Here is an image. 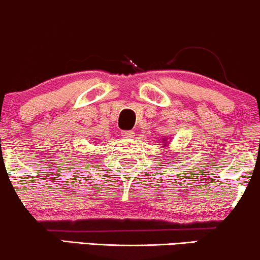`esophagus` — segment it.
I'll return each instance as SVG.
<instances>
[{
  "mask_svg": "<svg viewBox=\"0 0 260 260\" xmlns=\"http://www.w3.org/2000/svg\"><path fill=\"white\" fill-rule=\"evenodd\" d=\"M121 136H124L125 139H133V137H135V131L134 130L121 131Z\"/></svg>",
  "mask_w": 260,
  "mask_h": 260,
  "instance_id": "esophagus-1",
  "label": "esophagus"
}]
</instances>
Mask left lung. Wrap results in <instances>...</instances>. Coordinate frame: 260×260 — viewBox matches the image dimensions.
I'll return each instance as SVG.
<instances>
[{
    "label": "left lung",
    "instance_id": "left-lung-1",
    "mask_svg": "<svg viewBox=\"0 0 260 260\" xmlns=\"http://www.w3.org/2000/svg\"><path fill=\"white\" fill-rule=\"evenodd\" d=\"M161 145H163V146H166L167 145V137H163V140H161Z\"/></svg>",
    "mask_w": 260,
    "mask_h": 260
}]
</instances>
